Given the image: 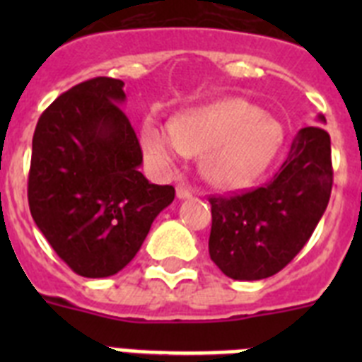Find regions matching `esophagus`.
Here are the masks:
<instances>
[{"label": "esophagus", "instance_id": "34e87169", "mask_svg": "<svg viewBox=\"0 0 362 362\" xmlns=\"http://www.w3.org/2000/svg\"><path fill=\"white\" fill-rule=\"evenodd\" d=\"M175 196H177L179 199H187V197L192 196V190L187 185H177V187H175Z\"/></svg>", "mask_w": 362, "mask_h": 362}]
</instances>
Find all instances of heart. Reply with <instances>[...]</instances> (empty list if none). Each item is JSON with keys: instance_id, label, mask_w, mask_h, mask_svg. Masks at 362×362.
I'll use <instances>...</instances> for the list:
<instances>
[{"instance_id": "1", "label": "heart", "mask_w": 362, "mask_h": 362, "mask_svg": "<svg viewBox=\"0 0 362 362\" xmlns=\"http://www.w3.org/2000/svg\"><path fill=\"white\" fill-rule=\"evenodd\" d=\"M283 127L246 99H223L177 121L146 117L141 143L158 168L201 153V172L214 187L239 188L264 172L283 145Z\"/></svg>"}]
</instances>
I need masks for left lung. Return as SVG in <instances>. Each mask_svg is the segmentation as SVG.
<instances>
[{"mask_svg": "<svg viewBox=\"0 0 362 362\" xmlns=\"http://www.w3.org/2000/svg\"><path fill=\"white\" fill-rule=\"evenodd\" d=\"M319 121L326 123L325 116ZM332 183L330 136L322 127L300 129L279 172L267 185L210 197V259L238 281L277 274L312 238L330 201Z\"/></svg>", "mask_w": 362, "mask_h": 362, "instance_id": "1", "label": "left lung"}]
</instances>
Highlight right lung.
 <instances>
[{"label":"right lung","mask_w":362,"mask_h":362,"mask_svg":"<svg viewBox=\"0 0 362 362\" xmlns=\"http://www.w3.org/2000/svg\"><path fill=\"white\" fill-rule=\"evenodd\" d=\"M124 83L94 78L41 114L32 137L28 206L59 257L83 277H108L139 252L170 185L139 172L143 152L119 105Z\"/></svg>","instance_id":"add662e5"}]
</instances>
